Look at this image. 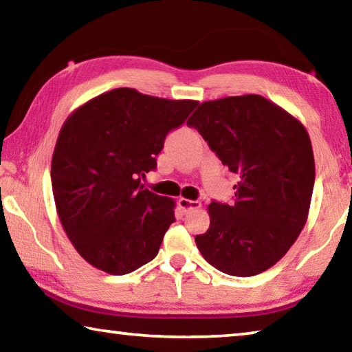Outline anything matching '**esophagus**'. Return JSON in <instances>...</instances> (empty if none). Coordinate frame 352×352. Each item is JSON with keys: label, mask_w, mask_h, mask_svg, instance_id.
Here are the masks:
<instances>
[{"label": "esophagus", "mask_w": 352, "mask_h": 352, "mask_svg": "<svg viewBox=\"0 0 352 352\" xmlns=\"http://www.w3.org/2000/svg\"><path fill=\"white\" fill-rule=\"evenodd\" d=\"M178 206L182 208L183 212H189L192 210H199L200 201L199 200H189V199H178Z\"/></svg>", "instance_id": "obj_1"}]
</instances>
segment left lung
Listing matches in <instances>:
<instances>
[{"mask_svg": "<svg viewBox=\"0 0 352 352\" xmlns=\"http://www.w3.org/2000/svg\"><path fill=\"white\" fill-rule=\"evenodd\" d=\"M188 126L239 177L233 204L208 206L210 228L195 236L197 248L226 275H259L305 228L315 182L311 138L296 118L259 94L208 100Z\"/></svg>", "mask_w": 352, "mask_h": 352, "instance_id": "8db88e82", "label": "left lung"}]
</instances>
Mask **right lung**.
Masks as SVG:
<instances>
[{"label":"right lung","mask_w":352,"mask_h":352,"mask_svg":"<svg viewBox=\"0 0 352 352\" xmlns=\"http://www.w3.org/2000/svg\"><path fill=\"white\" fill-rule=\"evenodd\" d=\"M197 100L116 88L79 107L62 126L51 163L58 219L83 259L126 275L158 254L174 200L144 188L170 130Z\"/></svg>","instance_id":"add662e5"}]
</instances>
